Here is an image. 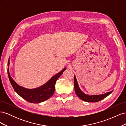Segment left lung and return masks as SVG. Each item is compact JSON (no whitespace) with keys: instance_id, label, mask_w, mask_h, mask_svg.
Returning a JSON list of instances; mask_svg holds the SVG:
<instances>
[{"instance_id":"1","label":"left lung","mask_w":126,"mask_h":126,"mask_svg":"<svg viewBox=\"0 0 126 126\" xmlns=\"http://www.w3.org/2000/svg\"><path fill=\"white\" fill-rule=\"evenodd\" d=\"M74 87H75V90L76 94L77 95L78 97L81 99V100L87 102H98L99 101L101 100L104 99L106 97L111 94L112 91H110V92L107 93L106 94H98V95H91L89 96L88 94H86L83 93L82 91L79 88L78 82L76 79V76H74Z\"/></svg>"}]
</instances>
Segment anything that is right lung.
I'll return each mask as SVG.
<instances>
[{
	"label": "right lung",
	"instance_id": "1",
	"mask_svg": "<svg viewBox=\"0 0 126 126\" xmlns=\"http://www.w3.org/2000/svg\"><path fill=\"white\" fill-rule=\"evenodd\" d=\"M9 63L10 62L8 61V66H9ZM66 69V68H64V69L53 76L44 85L35 89H27L23 87L19 86L10 76L9 68L8 69V75L10 82L13 88L21 97L29 102L38 104L47 100L52 96L55 92L56 81Z\"/></svg>",
	"mask_w": 126,
	"mask_h": 126
}]
</instances>
